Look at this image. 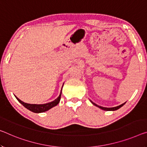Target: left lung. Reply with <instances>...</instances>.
Instances as JSON below:
<instances>
[{"label":"left lung","instance_id":"1","mask_svg":"<svg viewBox=\"0 0 147 147\" xmlns=\"http://www.w3.org/2000/svg\"><path fill=\"white\" fill-rule=\"evenodd\" d=\"M90 101H91V103H92L93 105H94L95 106H96V107H99V109H102V110H103V111H116V110H118V109H119L120 108H121V107H122L123 105H124L126 103V102H125V103H124L123 104H122V105H119V106H117V107H111V108H107V107H101V106H99V105H97V104H95V103H94V102H92V101H91L90 100Z\"/></svg>","mask_w":147,"mask_h":147}]
</instances>
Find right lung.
<instances>
[{
  "instance_id": "right-lung-1",
  "label": "right lung",
  "mask_w": 147,
  "mask_h": 147,
  "mask_svg": "<svg viewBox=\"0 0 147 147\" xmlns=\"http://www.w3.org/2000/svg\"><path fill=\"white\" fill-rule=\"evenodd\" d=\"M62 86V88H63ZM62 88L61 90V92H60V94L57 99L53 100V101H51L50 103H47L45 104H30V103H25L22 101L18 98L16 96V98L18 99V101L20 102V103L22 105L24 106L25 108L27 109L28 110L31 111V112H33V113H44V112H46L48 110H50V109L53 108V107L56 106L59 103L60 99H61V93H62Z\"/></svg>"
}]
</instances>
